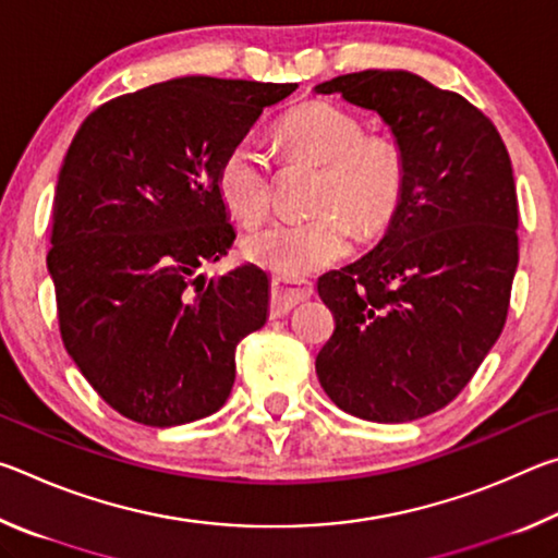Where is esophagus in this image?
Returning a JSON list of instances; mask_svg holds the SVG:
<instances>
[{
  "instance_id": "esophagus-1",
  "label": "esophagus",
  "mask_w": 558,
  "mask_h": 558,
  "mask_svg": "<svg viewBox=\"0 0 558 558\" xmlns=\"http://www.w3.org/2000/svg\"><path fill=\"white\" fill-rule=\"evenodd\" d=\"M315 288L310 282H292L286 278L270 280V315L280 317L288 315L292 307L313 298Z\"/></svg>"
}]
</instances>
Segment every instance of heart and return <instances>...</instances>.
Returning <instances> with one entry per match:
<instances>
[{
    "instance_id": "1",
    "label": "heart",
    "mask_w": 558,
    "mask_h": 558,
    "mask_svg": "<svg viewBox=\"0 0 558 558\" xmlns=\"http://www.w3.org/2000/svg\"><path fill=\"white\" fill-rule=\"evenodd\" d=\"M276 140L292 159L325 165L315 209L302 221H278L243 239V256L282 278L335 266L359 235L381 233L399 211L405 189V157L386 135H364L352 112L327 100L302 102L280 120ZM219 196L235 219L256 226L270 214L272 177L268 155L245 137L229 147L216 172Z\"/></svg>"
}]
</instances>
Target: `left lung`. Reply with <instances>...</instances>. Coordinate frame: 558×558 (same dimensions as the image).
I'll list each match as a JSON object with an SVG mask.
<instances>
[{
    "instance_id": "obj_1",
    "label": "left lung",
    "mask_w": 558,
    "mask_h": 558,
    "mask_svg": "<svg viewBox=\"0 0 558 558\" xmlns=\"http://www.w3.org/2000/svg\"><path fill=\"white\" fill-rule=\"evenodd\" d=\"M315 93L379 112L405 157L384 239L317 280L335 315L317 379L356 418H423L465 389L505 327L519 263L512 162L493 120L415 73H347Z\"/></svg>"
}]
</instances>
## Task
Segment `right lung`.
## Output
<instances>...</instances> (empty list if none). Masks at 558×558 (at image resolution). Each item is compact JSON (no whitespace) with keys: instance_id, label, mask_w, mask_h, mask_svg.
Wrapping results in <instances>:
<instances>
[{"instance_id":"right-lung-1","label":"right lung","mask_w":558,"mask_h":558,"mask_svg":"<svg viewBox=\"0 0 558 558\" xmlns=\"http://www.w3.org/2000/svg\"><path fill=\"white\" fill-rule=\"evenodd\" d=\"M295 88L186 75L108 100L75 132L46 266L65 352L125 418L182 426L229 399L235 347L270 295L258 266L199 276L235 239L216 172Z\"/></svg>"}]
</instances>
